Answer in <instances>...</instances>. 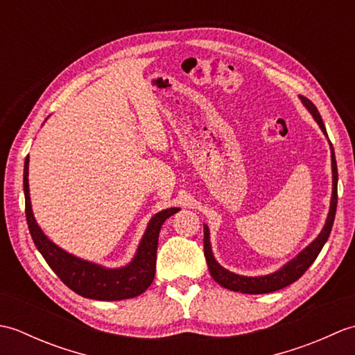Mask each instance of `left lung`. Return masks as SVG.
<instances>
[{"mask_svg": "<svg viewBox=\"0 0 355 355\" xmlns=\"http://www.w3.org/2000/svg\"><path fill=\"white\" fill-rule=\"evenodd\" d=\"M302 99L305 107L310 110L313 117L315 119V122L319 123L320 130L323 134L327 135L325 125L322 122V117L319 114L315 105L306 99V97H300ZM331 160H333V198H331V209L328 214V220L325 227L320 232V235L315 238L313 243L308 245L304 252H300L296 258L290 261L286 266H284L281 270L276 271L273 275L268 276H259V277H247V276H239L235 273H230L225 268H223L220 263H218L214 258L212 250H210V243H209V229L207 225H205V256H206V262L210 271V276L214 277V281H216L221 286L232 291L236 293H247V294H263V293H271V291H277L281 288H285L290 284L296 282L297 279L302 276L305 271L310 268L311 263L318 258L322 247L325 245L327 239L329 238L331 229H333L334 224V218H336V209H337V163H336V155H334V149L333 145H331Z\"/></svg>", "mask_w": 355, "mask_h": 355, "instance_id": "left-lung-1", "label": "left lung"}]
</instances>
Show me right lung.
<instances>
[{"label": "right lung", "instance_id": "obj_1", "mask_svg": "<svg viewBox=\"0 0 355 355\" xmlns=\"http://www.w3.org/2000/svg\"><path fill=\"white\" fill-rule=\"evenodd\" d=\"M28 155L24 163V195H26V218L30 235L37 250L47 261L50 268L58 277L79 296L96 300H122L139 296L153 284L155 276V259L158 233L163 223L180 209H166L158 212L149 221L145 236L139 245L134 261L123 268L108 270L96 263L74 258L55 245L44 235L33 218L28 195Z\"/></svg>", "mask_w": 355, "mask_h": 355}]
</instances>
